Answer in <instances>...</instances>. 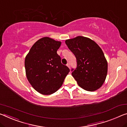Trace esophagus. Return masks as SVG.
<instances>
[{"instance_id":"obj_1","label":"esophagus","mask_w":127,"mask_h":127,"mask_svg":"<svg viewBox=\"0 0 127 127\" xmlns=\"http://www.w3.org/2000/svg\"><path fill=\"white\" fill-rule=\"evenodd\" d=\"M67 65V67L69 68V69H70V68H71V66H70V64L69 63H68Z\"/></svg>"}]
</instances>
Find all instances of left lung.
Returning a JSON list of instances; mask_svg holds the SVG:
<instances>
[{"label":"left lung","instance_id":"1","mask_svg":"<svg viewBox=\"0 0 127 127\" xmlns=\"http://www.w3.org/2000/svg\"><path fill=\"white\" fill-rule=\"evenodd\" d=\"M65 43L77 60L72 75L78 85L87 91L101 87L107 73V62L100 47L89 38L82 36L67 39Z\"/></svg>","mask_w":127,"mask_h":127}]
</instances>
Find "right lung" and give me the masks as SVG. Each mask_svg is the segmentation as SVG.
Wrapping results in <instances>:
<instances>
[{"label":"right lung","instance_id":"obj_1","mask_svg":"<svg viewBox=\"0 0 127 127\" xmlns=\"http://www.w3.org/2000/svg\"><path fill=\"white\" fill-rule=\"evenodd\" d=\"M61 42L43 37L35 42L26 56L25 68L28 81L36 91L50 95L61 87L70 70L61 63L57 54Z\"/></svg>","mask_w":127,"mask_h":127}]
</instances>
